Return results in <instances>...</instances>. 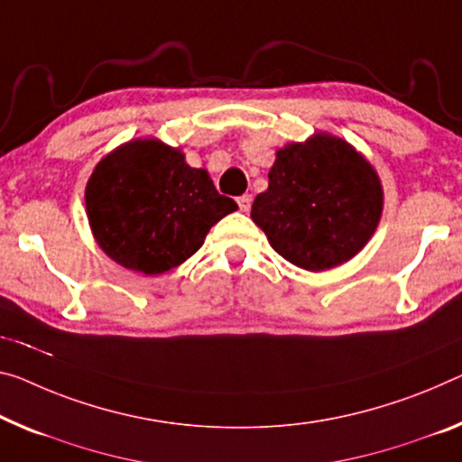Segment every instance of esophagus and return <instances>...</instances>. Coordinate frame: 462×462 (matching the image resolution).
<instances>
[{"instance_id":"obj_1","label":"esophagus","mask_w":462,"mask_h":462,"mask_svg":"<svg viewBox=\"0 0 462 462\" xmlns=\"http://www.w3.org/2000/svg\"><path fill=\"white\" fill-rule=\"evenodd\" d=\"M237 204H239V210L241 212H247V210H250L252 208V196H239L237 198Z\"/></svg>"}]
</instances>
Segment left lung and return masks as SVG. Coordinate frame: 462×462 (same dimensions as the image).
Returning <instances> with one entry per match:
<instances>
[{
  "mask_svg": "<svg viewBox=\"0 0 462 462\" xmlns=\"http://www.w3.org/2000/svg\"><path fill=\"white\" fill-rule=\"evenodd\" d=\"M384 189L349 142L316 132L276 151L252 221L291 264L322 273L349 262L378 229Z\"/></svg>",
  "mask_w": 462,
  "mask_h": 462,
  "instance_id": "8db88e82",
  "label": "left lung"
}]
</instances>
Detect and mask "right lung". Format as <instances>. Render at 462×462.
I'll use <instances>...</instances> for the list:
<instances>
[{"label": "right lung", "instance_id": "1", "mask_svg": "<svg viewBox=\"0 0 462 462\" xmlns=\"http://www.w3.org/2000/svg\"><path fill=\"white\" fill-rule=\"evenodd\" d=\"M97 245L127 271L162 274L200 250L207 233L229 212L207 169L157 138L117 146L97 162L84 189Z\"/></svg>", "mask_w": 462, "mask_h": 462}]
</instances>
